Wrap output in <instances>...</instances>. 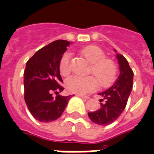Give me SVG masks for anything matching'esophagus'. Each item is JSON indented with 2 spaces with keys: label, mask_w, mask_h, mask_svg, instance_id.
<instances>
[{
  "label": "esophagus",
  "mask_w": 154,
  "mask_h": 154,
  "mask_svg": "<svg viewBox=\"0 0 154 154\" xmlns=\"http://www.w3.org/2000/svg\"><path fill=\"white\" fill-rule=\"evenodd\" d=\"M77 96L79 97H82V98H83V99H86V100H88V99H90V97H88V96H84V95H82V94H77Z\"/></svg>",
  "instance_id": "obj_1"
}]
</instances>
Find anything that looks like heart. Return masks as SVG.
I'll use <instances>...</instances> for the list:
<instances>
[{
    "instance_id": "1",
    "label": "heart",
    "mask_w": 154,
    "mask_h": 154,
    "mask_svg": "<svg viewBox=\"0 0 154 154\" xmlns=\"http://www.w3.org/2000/svg\"><path fill=\"white\" fill-rule=\"evenodd\" d=\"M80 54L91 63L89 72L92 73L97 80L99 86L108 87L116 79L117 68L113 60L106 58L102 49L96 45H88L80 50ZM71 54L65 53L59 63V71L62 76L68 75L71 71ZM93 76L79 77L72 75L65 80V86L71 93L85 94L97 87V80Z\"/></svg>"
}]
</instances>
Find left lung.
Returning a JSON list of instances; mask_svg holds the SVG:
<instances>
[{"mask_svg":"<svg viewBox=\"0 0 154 154\" xmlns=\"http://www.w3.org/2000/svg\"><path fill=\"white\" fill-rule=\"evenodd\" d=\"M114 51L116 52V49ZM120 75L114 84L104 92L99 93L102 99L101 108L93 112H88L91 121L98 125H109L119 118L124 110L133 86L134 73L125 57L116 53Z\"/></svg>","mask_w":154,"mask_h":154,"instance_id":"8db88e82","label":"left lung"}]
</instances>
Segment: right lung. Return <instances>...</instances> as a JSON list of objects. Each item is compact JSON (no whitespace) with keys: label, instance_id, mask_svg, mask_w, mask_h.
<instances>
[{"label":"right lung","instance_id":"1","mask_svg":"<svg viewBox=\"0 0 154 154\" xmlns=\"http://www.w3.org/2000/svg\"><path fill=\"white\" fill-rule=\"evenodd\" d=\"M72 42L57 40L40 49L26 62L24 71V99L37 120L54 121L62 115L70 96H61L63 82L59 71L60 60ZM53 92L57 94L53 97Z\"/></svg>","mask_w":154,"mask_h":154}]
</instances>
